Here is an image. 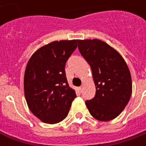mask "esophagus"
<instances>
[{"mask_svg":"<svg viewBox=\"0 0 146 146\" xmlns=\"http://www.w3.org/2000/svg\"><path fill=\"white\" fill-rule=\"evenodd\" d=\"M78 89V92L81 93V92H82V87H79Z\"/></svg>","mask_w":146,"mask_h":146,"instance_id":"esophagus-1","label":"esophagus"}]
</instances>
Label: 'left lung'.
I'll list each match as a JSON object with an SVG mask.
<instances>
[{
	"label": "left lung",
	"instance_id": "8db88e82",
	"mask_svg": "<svg viewBox=\"0 0 146 146\" xmlns=\"http://www.w3.org/2000/svg\"><path fill=\"white\" fill-rule=\"evenodd\" d=\"M78 50L91 67L96 96L86 102L93 117L109 121L121 113L132 92L131 76L119 52L100 39H78Z\"/></svg>",
	"mask_w": 146,
	"mask_h": 146
}]
</instances>
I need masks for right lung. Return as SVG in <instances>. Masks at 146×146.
Returning a JSON list of instances; mask_svg holds the SVG:
<instances>
[{
  "label": "right lung",
  "mask_w": 146,
  "mask_h": 146,
  "mask_svg": "<svg viewBox=\"0 0 146 146\" xmlns=\"http://www.w3.org/2000/svg\"><path fill=\"white\" fill-rule=\"evenodd\" d=\"M77 39L53 41L29 58L24 74V92L29 108L40 121L57 124L68 116L76 97L69 86L65 64L78 46Z\"/></svg>",
  "instance_id": "add662e5"
}]
</instances>
